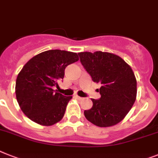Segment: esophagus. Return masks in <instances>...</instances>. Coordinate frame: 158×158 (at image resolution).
<instances>
[{
  "mask_svg": "<svg viewBox=\"0 0 158 158\" xmlns=\"http://www.w3.org/2000/svg\"><path fill=\"white\" fill-rule=\"evenodd\" d=\"M74 97L76 98L77 99H78V100H82V99H83V98L80 97V96H78V95H75V96H74Z\"/></svg>",
  "mask_w": 158,
  "mask_h": 158,
  "instance_id": "obj_1",
  "label": "esophagus"
}]
</instances>
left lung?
Masks as SVG:
<instances>
[{
  "instance_id": "left-lung-1",
  "label": "left lung",
  "mask_w": 158,
  "mask_h": 158,
  "mask_svg": "<svg viewBox=\"0 0 158 158\" xmlns=\"http://www.w3.org/2000/svg\"><path fill=\"white\" fill-rule=\"evenodd\" d=\"M80 61L93 81L100 83L99 99L84 111L85 118L98 127H110L119 123L131 110L136 98V80L123 59L109 52L78 53Z\"/></svg>"
}]
</instances>
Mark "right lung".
<instances>
[{"label": "right lung", "instance_id": "right-lung-1", "mask_svg": "<svg viewBox=\"0 0 158 158\" xmlns=\"http://www.w3.org/2000/svg\"><path fill=\"white\" fill-rule=\"evenodd\" d=\"M78 60L77 53L49 50L23 66L17 77L15 93L21 110L31 120L44 126L61 120L72 96H64L53 89L59 87L65 68Z\"/></svg>", "mask_w": 158, "mask_h": 158}]
</instances>
